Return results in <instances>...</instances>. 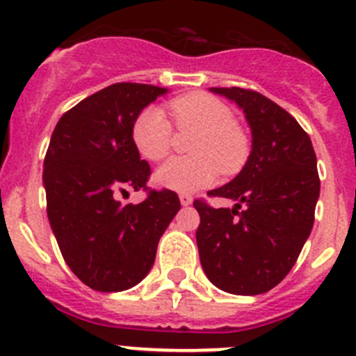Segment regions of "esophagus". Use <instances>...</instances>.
I'll return each instance as SVG.
<instances>
[{"mask_svg":"<svg viewBox=\"0 0 356 356\" xmlns=\"http://www.w3.org/2000/svg\"><path fill=\"white\" fill-rule=\"evenodd\" d=\"M179 200H181L182 207H188V205H191V203H193L191 195H186V193H181V195H179Z\"/></svg>","mask_w":356,"mask_h":356,"instance_id":"esophagus-1","label":"esophagus"}]
</instances>
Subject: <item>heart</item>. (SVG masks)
<instances>
[{
  "mask_svg": "<svg viewBox=\"0 0 356 356\" xmlns=\"http://www.w3.org/2000/svg\"><path fill=\"white\" fill-rule=\"evenodd\" d=\"M179 129L196 130L189 153L193 158H172L154 174L160 188L193 193L212 184L219 175L236 174L250 154L247 132L234 123L233 111L219 99L189 94L170 104ZM132 139L140 156L160 161L172 146V125L163 109L149 106L137 116Z\"/></svg>",
  "mask_w": 356,
  "mask_h": 356,
  "instance_id": "heart-1",
  "label": "heart"
}]
</instances>
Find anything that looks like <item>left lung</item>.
I'll return each mask as SVG.
<instances>
[{"instance_id":"8db88e82","label":"left lung","mask_w":356,"mask_h":356,"mask_svg":"<svg viewBox=\"0 0 356 356\" xmlns=\"http://www.w3.org/2000/svg\"><path fill=\"white\" fill-rule=\"evenodd\" d=\"M210 92L243 111L252 151L233 181L209 191L233 200V209L193 203L200 213V262L220 291L264 294L287 277L312 233L320 196L316 154L296 118L259 92L238 86Z\"/></svg>"}]
</instances>
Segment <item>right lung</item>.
<instances>
[{"label": "right lung", "instance_id": "1", "mask_svg": "<svg viewBox=\"0 0 356 356\" xmlns=\"http://www.w3.org/2000/svg\"><path fill=\"white\" fill-rule=\"evenodd\" d=\"M143 83H115L69 109L51 134L43 163L47 213L65 264L99 292H122L151 271L161 234L181 209L170 189L144 202L116 200L146 189L149 163L132 139L137 116L167 94Z\"/></svg>", "mask_w": 356, "mask_h": 356}]
</instances>
